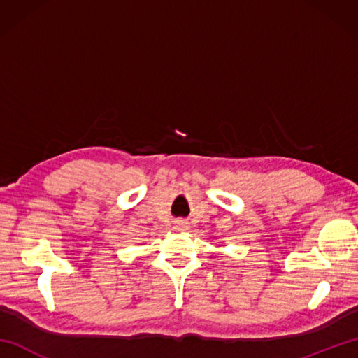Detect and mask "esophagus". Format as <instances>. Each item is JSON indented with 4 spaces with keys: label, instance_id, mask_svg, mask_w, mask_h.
<instances>
[{
    "label": "esophagus",
    "instance_id": "1",
    "mask_svg": "<svg viewBox=\"0 0 358 358\" xmlns=\"http://www.w3.org/2000/svg\"><path fill=\"white\" fill-rule=\"evenodd\" d=\"M175 224H177V227H180V229H185L187 223H186V222H183V220H180V222H177Z\"/></svg>",
    "mask_w": 358,
    "mask_h": 358
}]
</instances>
